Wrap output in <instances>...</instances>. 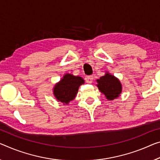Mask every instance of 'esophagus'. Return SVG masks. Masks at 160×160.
Returning a JSON list of instances; mask_svg holds the SVG:
<instances>
[{
    "instance_id": "obj_1",
    "label": "esophagus",
    "mask_w": 160,
    "mask_h": 160,
    "mask_svg": "<svg viewBox=\"0 0 160 160\" xmlns=\"http://www.w3.org/2000/svg\"><path fill=\"white\" fill-rule=\"evenodd\" d=\"M93 79H94V77H93V76H87V77H86L85 78V80L87 83H92L93 82Z\"/></svg>"
}]
</instances>
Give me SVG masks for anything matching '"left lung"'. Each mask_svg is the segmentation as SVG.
I'll return each mask as SVG.
<instances>
[{
  "instance_id": "obj_1",
  "label": "left lung",
  "mask_w": 160,
  "mask_h": 160,
  "mask_svg": "<svg viewBox=\"0 0 160 160\" xmlns=\"http://www.w3.org/2000/svg\"><path fill=\"white\" fill-rule=\"evenodd\" d=\"M97 82L99 90L108 100L117 99L122 92V85L119 78L108 72H106L104 76L97 79Z\"/></svg>"
}]
</instances>
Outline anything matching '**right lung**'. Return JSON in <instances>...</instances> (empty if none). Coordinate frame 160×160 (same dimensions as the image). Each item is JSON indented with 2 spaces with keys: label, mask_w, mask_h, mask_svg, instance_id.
Instances as JSON below:
<instances>
[{
  "label": "right lung",
  "mask_w": 160,
  "mask_h": 160,
  "mask_svg": "<svg viewBox=\"0 0 160 160\" xmlns=\"http://www.w3.org/2000/svg\"><path fill=\"white\" fill-rule=\"evenodd\" d=\"M83 83L84 80L81 77L73 76L72 73H66L55 84L53 94L58 102L67 105L75 99L78 88Z\"/></svg>",
  "instance_id": "add662e5"
}]
</instances>
